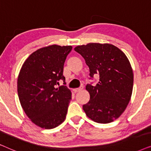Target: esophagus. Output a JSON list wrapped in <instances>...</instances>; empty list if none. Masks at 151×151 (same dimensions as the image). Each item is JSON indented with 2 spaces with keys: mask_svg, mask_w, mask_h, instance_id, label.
Wrapping results in <instances>:
<instances>
[{
  "mask_svg": "<svg viewBox=\"0 0 151 151\" xmlns=\"http://www.w3.org/2000/svg\"><path fill=\"white\" fill-rule=\"evenodd\" d=\"M83 89V86H80V87H79V88H74L73 89V91L74 92H78V91H81V90H82Z\"/></svg>",
  "mask_w": 151,
  "mask_h": 151,
  "instance_id": "obj_1",
  "label": "esophagus"
}]
</instances>
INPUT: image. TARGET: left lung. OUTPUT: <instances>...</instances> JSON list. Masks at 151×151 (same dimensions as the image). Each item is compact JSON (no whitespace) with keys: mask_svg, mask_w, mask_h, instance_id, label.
I'll return each mask as SVG.
<instances>
[{"mask_svg":"<svg viewBox=\"0 0 151 151\" xmlns=\"http://www.w3.org/2000/svg\"><path fill=\"white\" fill-rule=\"evenodd\" d=\"M74 50L85 60L90 79L100 78L96 85L86 86L90 100L83 110L96 122H111L122 114L131 100L133 73L129 59L117 47L107 43H88Z\"/></svg>","mask_w":151,"mask_h":151,"instance_id":"left-lung-1","label":"left lung"}]
</instances>
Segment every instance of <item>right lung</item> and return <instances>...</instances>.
<instances>
[{
  "label": "right lung",
  "mask_w": 151,
  "mask_h": 151,
  "mask_svg": "<svg viewBox=\"0 0 151 151\" xmlns=\"http://www.w3.org/2000/svg\"><path fill=\"white\" fill-rule=\"evenodd\" d=\"M71 46L53 45L32 53L24 62L18 78V94L24 113L32 122L51 129L65 119L71 93L63 80V68Z\"/></svg>",
  "instance_id": "1"
}]
</instances>
